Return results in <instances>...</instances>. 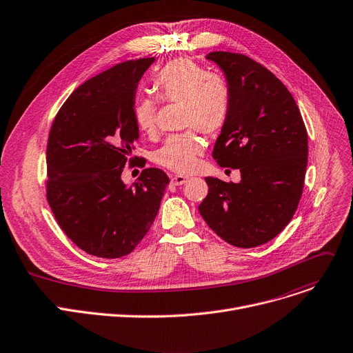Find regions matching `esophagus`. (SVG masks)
I'll return each instance as SVG.
<instances>
[{
  "label": "esophagus",
  "instance_id": "obj_1",
  "mask_svg": "<svg viewBox=\"0 0 353 353\" xmlns=\"http://www.w3.org/2000/svg\"><path fill=\"white\" fill-rule=\"evenodd\" d=\"M187 180H189V177L181 176V174H176V176L172 177V184H174V185H181V184H184Z\"/></svg>",
  "mask_w": 353,
  "mask_h": 353
}]
</instances>
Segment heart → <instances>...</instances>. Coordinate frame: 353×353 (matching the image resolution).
I'll use <instances>...</instances> for the list:
<instances>
[{
  "instance_id": "b5f03b06",
  "label": "heart",
  "mask_w": 353,
  "mask_h": 353,
  "mask_svg": "<svg viewBox=\"0 0 353 353\" xmlns=\"http://www.w3.org/2000/svg\"><path fill=\"white\" fill-rule=\"evenodd\" d=\"M152 89L161 102L181 103V123L203 133L219 132L228 117L231 92L227 81L205 70L194 61L177 58L160 68L153 75ZM157 105L150 98H140L133 103L132 116L142 133H152L156 126ZM203 143L194 132L170 136L156 152L160 166L176 173L194 170Z\"/></svg>"
}]
</instances>
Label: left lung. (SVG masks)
Listing matches in <instances>:
<instances>
[{"label": "left lung", "mask_w": 353, "mask_h": 353, "mask_svg": "<svg viewBox=\"0 0 353 353\" xmlns=\"http://www.w3.org/2000/svg\"><path fill=\"white\" fill-rule=\"evenodd\" d=\"M231 92L230 113L213 157L239 169L240 183L205 177L208 194L199 205L207 225L234 247L271 241L298 207L308 163V133L285 85L251 58L210 52Z\"/></svg>", "instance_id": "8db88e82"}]
</instances>
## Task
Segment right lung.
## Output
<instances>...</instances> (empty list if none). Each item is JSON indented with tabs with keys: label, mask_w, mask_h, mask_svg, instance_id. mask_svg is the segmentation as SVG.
<instances>
[{
	"label": "right lung",
	"mask_w": 353,
	"mask_h": 353,
	"mask_svg": "<svg viewBox=\"0 0 353 353\" xmlns=\"http://www.w3.org/2000/svg\"><path fill=\"white\" fill-rule=\"evenodd\" d=\"M153 62L126 61L83 82L50 132L46 197L68 239L90 255L130 254L150 230L170 181L154 168L132 185L122 180L139 139L132 116L136 90Z\"/></svg>",
	"instance_id": "1"
}]
</instances>
